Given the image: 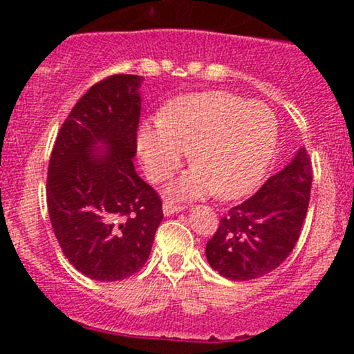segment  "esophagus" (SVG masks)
Listing matches in <instances>:
<instances>
[{
	"mask_svg": "<svg viewBox=\"0 0 354 354\" xmlns=\"http://www.w3.org/2000/svg\"><path fill=\"white\" fill-rule=\"evenodd\" d=\"M180 211H183V205H176L173 200H165L163 213L166 216H169V214H174V213H180Z\"/></svg>",
	"mask_w": 354,
	"mask_h": 354,
	"instance_id": "obj_1",
	"label": "esophagus"
}]
</instances>
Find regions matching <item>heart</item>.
Listing matches in <instances>:
<instances>
[{
	"instance_id": "heart-1",
	"label": "heart",
	"mask_w": 354,
	"mask_h": 354,
	"mask_svg": "<svg viewBox=\"0 0 354 354\" xmlns=\"http://www.w3.org/2000/svg\"><path fill=\"white\" fill-rule=\"evenodd\" d=\"M278 145L274 113L226 91L173 100L161 120L143 126L138 146L148 176L163 181L191 151L194 166L173 189L183 196H245L263 180Z\"/></svg>"
}]
</instances>
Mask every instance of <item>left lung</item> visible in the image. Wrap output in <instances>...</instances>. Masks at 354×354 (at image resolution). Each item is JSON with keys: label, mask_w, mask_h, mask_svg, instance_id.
Wrapping results in <instances>:
<instances>
[{"label": "left lung", "mask_w": 354, "mask_h": 354, "mask_svg": "<svg viewBox=\"0 0 354 354\" xmlns=\"http://www.w3.org/2000/svg\"><path fill=\"white\" fill-rule=\"evenodd\" d=\"M311 181V158L301 148L253 196L219 219L216 233L206 243L211 268L233 281H250L276 270L298 243Z\"/></svg>", "instance_id": "obj_1"}]
</instances>
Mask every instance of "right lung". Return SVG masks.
Instances as JSON below:
<instances>
[{"instance_id":"1","label":"right lung","mask_w":354,"mask_h":354,"mask_svg":"<svg viewBox=\"0 0 354 354\" xmlns=\"http://www.w3.org/2000/svg\"><path fill=\"white\" fill-rule=\"evenodd\" d=\"M143 76L93 84L64 120L46 178L51 226L63 254L96 281H118L145 266L163 203L133 165ZM98 142L107 145L96 150Z\"/></svg>"}]
</instances>
